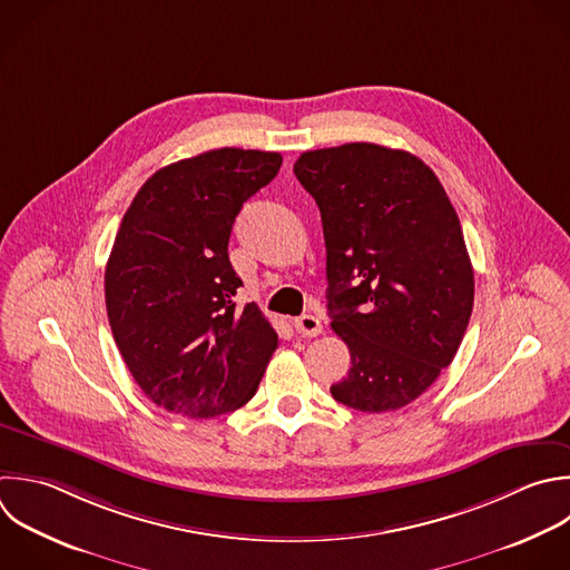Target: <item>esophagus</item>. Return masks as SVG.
I'll list each match as a JSON object with an SVG mask.
<instances>
[{"instance_id":"esophagus-1","label":"esophagus","mask_w":570,"mask_h":570,"mask_svg":"<svg viewBox=\"0 0 570 570\" xmlns=\"http://www.w3.org/2000/svg\"><path fill=\"white\" fill-rule=\"evenodd\" d=\"M294 327L301 336H318L323 332V323L312 314H303V316L294 318Z\"/></svg>"}]
</instances>
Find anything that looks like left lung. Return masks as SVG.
<instances>
[{"mask_svg": "<svg viewBox=\"0 0 570 570\" xmlns=\"http://www.w3.org/2000/svg\"><path fill=\"white\" fill-rule=\"evenodd\" d=\"M294 174L321 209L327 309L352 356L330 392L358 412L399 410L452 363L472 314L459 216L434 171L401 149L305 151Z\"/></svg>", "mask_w": 570, "mask_h": 570, "instance_id": "1", "label": "left lung"}]
</instances>
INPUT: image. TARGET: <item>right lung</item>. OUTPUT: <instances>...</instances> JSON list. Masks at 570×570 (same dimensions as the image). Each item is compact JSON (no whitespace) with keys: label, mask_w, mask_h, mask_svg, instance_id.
<instances>
[{"label":"right lung","mask_w":570,"mask_h":570,"mask_svg":"<svg viewBox=\"0 0 570 570\" xmlns=\"http://www.w3.org/2000/svg\"><path fill=\"white\" fill-rule=\"evenodd\" d=\"M281 165V154L234 147L178 160L140 187L120 223L107 314L131 376L167 412L212 419L243 407L278 347L258 305H236L243 281L227 245L238 212Z\"/></svg>","instance_id":"add662e5"}]
</instances>
